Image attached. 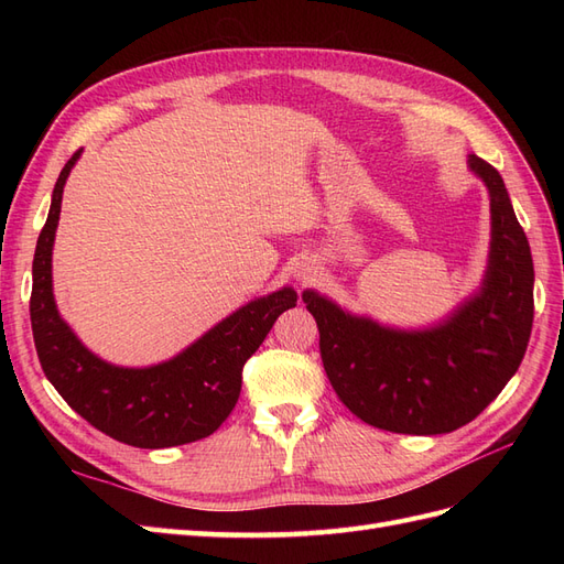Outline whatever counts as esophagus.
I'll list each match as a JSON object with an SVG mask.
<instances>
[{
    "mask_svg": "<svg viewBox=\"0 0 564 564\" xmlns=\"http://www.w3.org/2000/svg\"><path fill=\"white\" fill-rule=\"evenodd\" d=\"M311 275H313V270H311V268H303V270H299V280H301V282H308V280H311Z\"/></svg>",
    "mask_w": 564,
    "mask_h": 564,
    "instance_id": "esophagus-1",
    "label": "esophagus"
}]
</instances>
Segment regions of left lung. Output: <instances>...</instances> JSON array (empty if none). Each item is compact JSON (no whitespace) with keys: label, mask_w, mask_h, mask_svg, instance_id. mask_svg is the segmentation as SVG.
I'll return each instance as SVG.
<instances>
[{"label":"left lung","mask_w":564,"mask_h":564,"mask_svg":"<svg viewBox=\"0 0 564 564\" xmlns=\"http://www.w3.org/2000/svg\"><path fill=\"white\" fill-rule=\"evenodd\" d=\"M470 169L491 197V253L482 292L431 332H395L305 292L324 371L338 400L373 429L452 433L470 423L518 371L534 322V263L503 178Z\"/></svg>","instance_id":"obj_1"}]
</instances>
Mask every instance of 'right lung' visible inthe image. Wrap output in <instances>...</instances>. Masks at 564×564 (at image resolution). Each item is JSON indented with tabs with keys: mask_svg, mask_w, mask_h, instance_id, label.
<instances>
[{
	"mask_svg": "<svg viewBox=\"0 0 564 564\" xmlns=\"http://www.w3.org/2000/svg\"><path fill=\"white\" fill-rule=\"evenodd\" d=\"M79 158L56 181L46 224L32 261L30 322L40 365L61 398L94 429L141 449L187 445L224 423L242 390V369L275 319L296 305L294 289L251 301L204 334L174 360L122 369L98 360L61 319L51 292V249L61 216L63 185Z\"/></svg>",
	"mask_w": 564,
	"mask_h": 564,
	"instance_id": "1",
	"label": "right lung"
}]
</instances>
